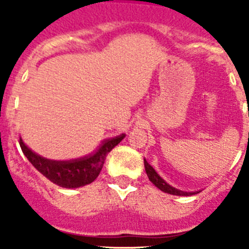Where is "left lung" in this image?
I'll use <instances>...</instances> for the list:
<instances>
[{
	"label": "left lung",
	"instance_id": "left-lung-1",
	"mask_svg": "<svg viewBox=\"0 0 249 249\" xmlns=\"http://www.w3.org/2000/svg\"><path fill=\"white\" fill-rule=\"evenodd\" d=\"M143 163H145V171H146V174H147L148 179L151 180V183H153V184L156 185L160 190H162V192L167 193V194H172V195H179V196L180 195H182V196H189V195L199 193V192H183V190L176 189V188H173L172 185H169L163 178H161V176H160L155 169H153L152 166H150V164L147 163L146 160H143Z\"/></svg>",
	"mask_w": 249,
	"mask_h": 249
}]
</instances>
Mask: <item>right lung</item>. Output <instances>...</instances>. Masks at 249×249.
Returning <instances> with one entry per match:
<instances>
[{"label": "right lung", "mask_w": 249, "mask_h": 249, "mask_svg": "<svg viewBox=\"0 0 249 249\" xmlns=\"http://www.w3.org/2000/svg\"><path fill=\"white\" fill-rule=\"evenodd\" d=\"M125 134L117 138L106 140L98 150L92 155L81 157V159L70 160V161H55L41 157L38 153L30 150L23 140L19 145L28 161L33 164L44 177L50 182L62 188H80L87 185L96 179L103 168L106 157L123 139Z\"/></svg>", "instance_id": "right-lung-1"}]
</instances>
